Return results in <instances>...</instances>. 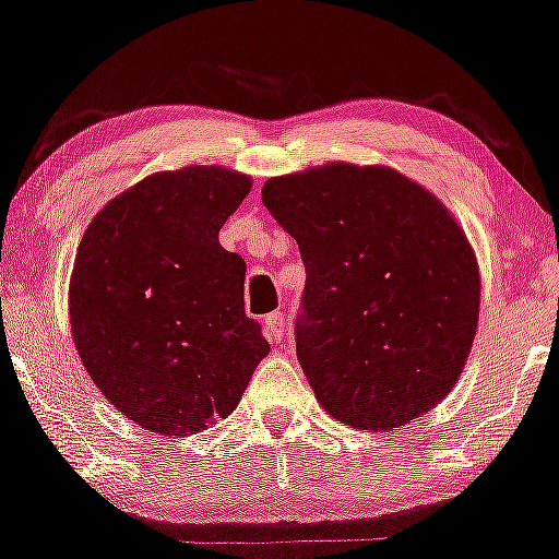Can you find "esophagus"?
<instances>
[{
    "instance_id": "esophagus-1",
    "label": "esophagus",
    "mask_w": 559,
    "mask_h": 559,
    "mask_svg": "<svg viewBox=\"0 0 559 559\" xmlns=\"http://www.w3.org/2000/svg\"><path fill=\"white\" fill-rule=\"evenodd\" d=\"M262 331H265L267 342H271V344L284 342V333H286L284 316H281V312H273V316H267L265 323H262Z\"/></svg>"
}]
</instances>
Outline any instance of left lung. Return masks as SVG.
Instances as JSON below:
<instances>
[{
	"mask_svg": "<svg viewBox=\"0 0 559 559\" xmlns=\"http://www.w3.org/2000/svg\"><path fill=\"white\" fill-rule=\"evenodd\" d=\"M262 204L299 243L297 357L331 418L391 431L454 389L478 329V260L439 197L389 165L267 178Z\"/></svg>",
	"mask_w": 559,
	"mask_h": 559,
	"instance_id": "8db88e82",
	"label": "left lung"
}]
</instances>
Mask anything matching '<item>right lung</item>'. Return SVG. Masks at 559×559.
Masks as SVG:
<instances>
[{"label":"right lung","instance_id":"obj_1","mask_svg":"<svg viewBox=\"0 0 559 559\" xmlns=\"http://www.w3.org/2000/svg\"><path fill=\"white\" fill-rule=\"evenodd\" d=\"M252 178L221 165L152 173L88 223L70 273V333L105 400L159 436L226 418L271 344L243 312L221 228Z\"/></svg>","mask_w":559,"mask_h":559}]
</instances>
